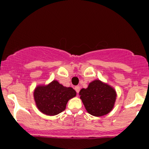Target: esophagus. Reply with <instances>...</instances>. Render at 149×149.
<instances>
[{
    "instance_id": "esophagus-1",
    "label": "esophagus",
    "mask_w": 149,
    "mask_h": 149,
    "mask_svg": "<svg viewBox=\"0 0 149 149\" xmlns=\"http://www.w3.org/2000/svg\"><path fill=\"white\" fill-rule=\"evenodd\" d=\"M80 86H76V87H75V90H76L77 93H78V92H80Z\"/></svg>"
}]
</instances>
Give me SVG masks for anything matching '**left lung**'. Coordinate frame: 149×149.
I'll return each instance as SVG.
<instances>
[{"label":"left lung","mask_w":149,"mask_h":149,"mask_svg":"<svg viewBox=\"0 0 149 149\" xmlns=\"http://www.w3.org/2000/svg\"><path fill=\"white\" fill-rule=\"evenodd\" d=\"M79 95L87 111L97 117L109 113L116 100V90L100 80L91 82L88 88L81 89Z\"/></svg>","instance_id":"obj_1"}]
</instances>
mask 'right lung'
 Wrapping results in <instances>:
<instances>
[{
  "label": "right lung",
  "instance_id": "obj_1",
  "mask_svg": "<svg viewBox=\"0 0 149 149\" xmlns=\"http://www.w3.org/2000/svg\"><path fill=\"white\" fill-rule=\"evenodd\" d=\"M76 95L72 88L63 86L57 80L47 85H38L33 92L37 108L47 116L57 115L64 111L68 101Z\"/></svg>",
  "mask_w": 149,
  "mask_h": 149
}]
</instances>
